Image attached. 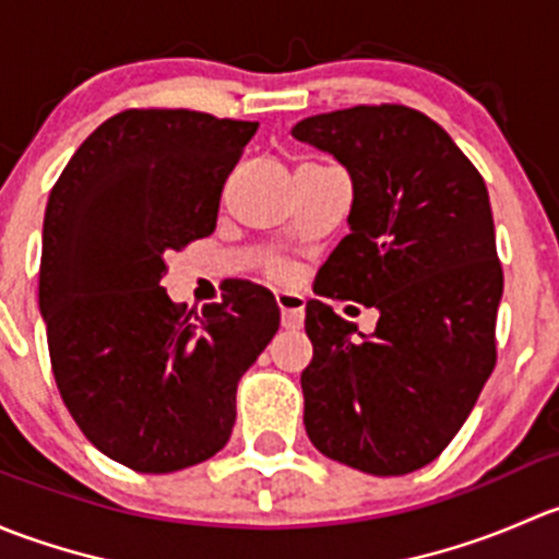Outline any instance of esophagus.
<instances>
[{
    "mask_svg": "<svg viewBox=\"0 0 559 559\" xmlns=\"http://www.w3.org/2000/svg\"><path fill=\"white\" fill-rule=\"evenodd\" d=\"M281 308V324L286 330H300L302 319H306V311H302V297L297 292H278L275 295Z\"/></svg>",
    "mask_w": 559,
    "mask_h": 559,
    "instance_id": "1",
    "label": "esophagus"
}]
</instances>
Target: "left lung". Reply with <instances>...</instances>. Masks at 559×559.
Wrapping results in <instances>:
<instances>
[{
  "instance_id": "obj_1",
  "label": "left lung",
  "mask_w": 559,
  "mask_h": 559,
  "mask_svg": "<svg viewBox=\"0 0 559 559\" xmlns=\"http://www.w3.org/2000/svg\"><path fill=\"white\" fill-rule=\"evenodd\" d=\"M292 134L335 156L354 186L352 233L321 267L319 295L379 311L359 342L324 300L306 306V432L357 471H419L452 443L498 362L503 267L487 186L432 118L405 105L321 112Z\"/></svg>"
}]
</instances>
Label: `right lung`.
Returning <instances> with one entry per match:
<instances>
[{
	"label": "right lung",
	"instance_id": "right-lung-1",
	"mask_svg": "<svg viewBox=\"0 0 559 559\" xmlns=\"http://www.w3.org/2000/svg\"><path fill=\"white\" fill-rule=\"evenodd\" d=\"M257 121L197 110H123L99 123L50 189L39 313L61 400L121 465L173 473L222 452L240 376L278 332L251 281L186 311L165 257L216 229L218 200Z\"/></svg>",
	"mask_w": 559,
	"mask_h": 559
}]
</instances>
